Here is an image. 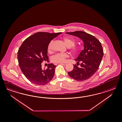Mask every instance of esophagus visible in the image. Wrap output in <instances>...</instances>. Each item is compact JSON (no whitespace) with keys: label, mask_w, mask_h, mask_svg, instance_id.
I'll use <instances>...</instances> for the list:
<instances>
[{"label":"esophagus","mask_w":122,"mask_h":122,"mask_svg":"<svg viewBox=\"0 0 122 122\" xmlns=\"http://www.w3.org/2000/svg\"><path fill=\"white\" fill-rule=\"evenodd\" d=\"M60 64H62V65H64V66H65V65H66V64H67V63H60Z\"/></svg>","instance_id":"34e87169"}]
</instances>
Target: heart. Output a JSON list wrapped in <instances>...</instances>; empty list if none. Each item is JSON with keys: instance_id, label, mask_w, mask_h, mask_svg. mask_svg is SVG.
Listing matches in <instances>:
<instances>
[{"instance_id": "b5f03b06", "label": "heart", "mask_w": 122, "mask_h": 122, "mask_svg": "<svg viewBox=\"0 0 122 122\" xmlns=\"http://www.w3.org/2000/svg\"><path fill=\"white\" fill-rule=\"evenodd\" d=\"M63 41L67 47H68L72 53L76 54L80 51L81 48L79 46H76L74 45L75 41L74 40L68 37H64ZM53 43V41H51L48 44V51H51L52 46ZM69 55L67 53H58L53 56L51 58L52 61L53 62L56 63H63L64 62L66 59L69 57Z\"/></svg>"}]
</instances>
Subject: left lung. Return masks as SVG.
I'll list each match as a JSON object with an SVG mask.
<instances>
[{
  "label": "left lung",
  "mask_w": 122,
  "mask_h": 122,
  "mask_svg": "<svg viewBox=\"0 0 122 122\" xmlns=\"http://www.w3.org/2000/svg\"><path fill=\"white\" fill-rule=\"evenodd\" d=\"M66 34L81 38L84 43L83 50L75 60L74 68L68 74L71 77L77 81L88 80L94 74L99 68L103 56V50L97 39L92 35L81 31L66 32ZM80 65V66H77Z\"/></svg>",
  "instance_id": "1"
}]
</instances>
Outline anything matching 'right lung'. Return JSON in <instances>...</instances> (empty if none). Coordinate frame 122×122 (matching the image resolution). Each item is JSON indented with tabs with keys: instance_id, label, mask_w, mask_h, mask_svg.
I'll return each mask as SVG.
<instances>
[{
	"instance_id": "1",
	"label": "right lung",
	"mask_w": 122,
	"mask_h": 122,
	"mask_svg": "<svg viewBox=\"0 0 122 122\" xmlns=\"http://www.w3.org/2000/svg\"><path fill=\"white\" fill-rule=\"evenodd\" d=\"M61 33L37 32L23 41L18 51L19 66L26 78L34 84L45 85L51 81L56 66L48 64L43 69L41 63L48 61V46L50 41Z\"/></svg>"
}]
</instances>
